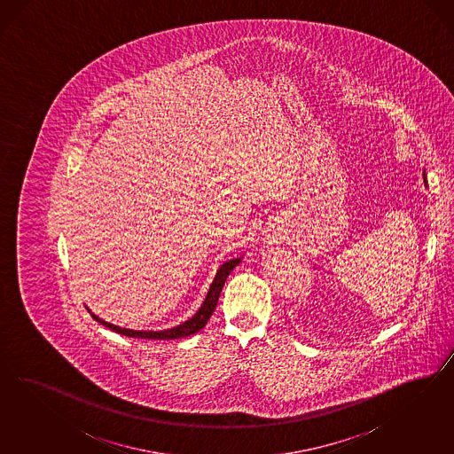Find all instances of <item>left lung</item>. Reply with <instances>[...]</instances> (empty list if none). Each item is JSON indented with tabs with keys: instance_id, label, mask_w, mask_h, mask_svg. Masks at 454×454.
<instances>
[{
	"instance_id": "obj_1",
	"label": "left lung",
	"mask_w": 454,
	"mask_h": 454,
	"mask_svg": "<svg viewBox=\"0 0 454 454\" xmlns=\"http://www.w3.org/2000/svg\"><path fill=\"white\" fill-rule=\"evenodd\" d=\"M425 179H427V176H425Z\"/></svg>"
}]
</instances>
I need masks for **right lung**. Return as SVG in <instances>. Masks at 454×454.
I'll use <instances>...</instances> for the list:
<instances>
[{
    "mask_svg": "<svg viewBox=\"0 0 454 454\" xmlns=\"http://www.w3.org/2000/svg\"><path fill=\"white\" fill-rule=\"evenodd\" d=\"M239 262H241L239 258H234V260H230V262H223V266H221L220 270H218V273L215 276V281H213V283H211V286H209V291H207V298H205V301L201 304V308L194 313V317H190V319H188V321H184V323H181V325H178L176 328H171V330L165 331L126 330V328H120V326L110 325V323H106V321L99 319V317H95V315H91V317H93V319H97L98 323H101L103 326L110 328V330L114 331V333L124 334V336H128V338H145V340H176V338L190 336V334H194L196 331L203 330V328H205V325L209 321V317L213 315V311H215V308H216V304H218V298H220L221 289L224 286L226 278H228V275L233 271L234 266H236V264H239Z\"/></svg>",
    "mask_w": 454,
    "mask_h": 454,
    "instance_id": "1",
    "label": "right lung"
}]
</instances>
